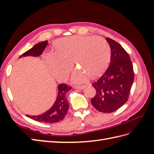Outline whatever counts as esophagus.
<instances>
[{
    "instance_id": "esophagus-1",
    "label": "esophagus",
    "mask_w": 154,
    "mask_h": 154,
    "mask_svg": "<svg viewBox=\"0 0 154 154\" xmlns=\"http://www.w3.org/2000/svg\"><path fill=\"white\" fill-rule=\"evenodd\" d=\"M75 88H76V89H83L85 87V85H78V86H74V87Z\"/></svg>"
}]
</instances>
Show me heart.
<instances>
[{
	"label": "heart",
	"mask_w": 154,
	"mask_h": 154,
	"mask_svg": "<svg viewBox=\"0 0 154 154\" xmlns=\"http://www.w3.org/2000/svg\"><path fill=\"white\" fill-rule=\"evenodd\" d=\"M55 52H48L44 59L53 75L65 80L72 71V63L78 67L72 80L76 83L85 82L88 76L96 78L108 66L110 49L102 37L74 36L54 44Z\"/></svg>",
	"instance_id": "1"
}]
</instances>
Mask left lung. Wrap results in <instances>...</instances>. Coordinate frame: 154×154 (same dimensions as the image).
<instances>
[{
  "label": "left lung",
  "mask_w": 154,
  "mask_h": 154,
  "mask_svg": "<svg viewBox=\"0 0 154 154\" xmlns=\"http://www.w3.org/2000/svg\"><path fill=\"white\" fill-rule=\"evenodd\" d=\"M110 48V62L105 72L92 83L96 94L91 99L94 108L103 113L117 110L127 101L134 73L128 54L117 42L106 37Z\"/></svg>",
  "instance_id": "obj_1"
}]
</instances>
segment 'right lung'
I'll return each mask as SVG.
<instances>
[{
    "label": "right lung",
    "instance_id": "obj_1",
    "mask_svg": "<svg viewBox=\"0 0 154 154\" xmlns=\"http://www.w3.org/2000/svg\"><path fill=\"white\" fill-rule=\"evenodd\" d=\"M48 44V41L41 42L36 44L33 47L26 52L23 53L19 58L22 57H27V56H32V57H38L42 54L44 50ZM72 88L66 84L61 83L58 86V96L53 105L45 113L38 116H28L29 117L37 122L45 123H54L60 122L62 120L65 116L67 114L69 109V102L67 99L66 94Z\"/></svg>",
    "mask_w": 154,
    "mask_h": 154
}]
</instances>
